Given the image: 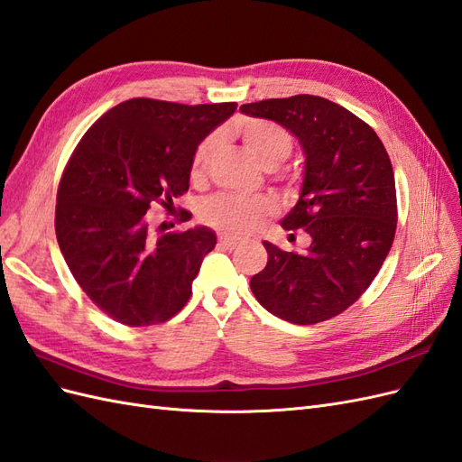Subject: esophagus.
Returning <instances> with one entry per match:
<instances>
[{"label": "esophagus", "mask_w": 462, "mask_h": 462, "mask_svg": "<svg viewBox=\"0 0 462 462\" xmlns=\"http://www.w3.org/2000/svg\"><path fill=\"white\" fill-rule=\"evenodd\" d=\"M218 244H220L222 247H226V250H234V247H238V245H240V240L230 238V236H220V238H218Z\"/></svg>", "instance_id": "1"}]
</instances>
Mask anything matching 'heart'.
Masks as SVG:
<instances>
[{"mask_svg":"<svg viewBox=\"0 0 462 462\" xmlns=\"http://www.w3.org/2000/svg\"><path fill=\"white\" fill-rule=\"evenodd\" d=\"M240 134L247 150L262 162H285L292 150V138L285 128L269 121H245L240 128ZM217 136H207L197 146L193 153L191 173L197 180L205 173L207 165L215 153ZM277 205L269 197H240V195H218L207 200L203 207V218L226 234L245 236L254 232L267 217L273 215Z\"/></svg>","mask_w":462,"mask_h":462,"instance_id":"1","label":"heart"}]
</instances>
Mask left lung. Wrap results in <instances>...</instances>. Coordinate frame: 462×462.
Instances as JSON below:
<instances>
[{
    "label": "left lung",
    "mask_w": 462,
    "mask_h": 462,
    "mask_svg": "<svg viewBox=\"0 0 462 462\" xmlns=\"http://www.w3.org/2000/svg\"><path fill=\"white\" fill-rule=\"evenodd\" d=\"M240 111L269 118L299 140L302 189L281 224L310 236L300 254L263 242L267 265L252 277V292L281 320L324 322L361 297L393 247V163L369 125L324 97L265 99L242 105Z\"/></svg>",
    "instance_id": "1"
}]
</instances>
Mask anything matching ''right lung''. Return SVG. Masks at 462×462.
Here are the masks:
<instances>
[{
    "label": "right lung",
    "mask_w": 462,
    "mask_h": 462,
    "mask_svg": "<svg viewBox=\"0 0 462 462\" xmlns=\"http://www.w3.org/2000/svg\"><path fill=\"white\" fill-rule=\"evenodd\" d=\"M236 107L128 99L79 140L58 187L56 238L78 285L113 320L160 324L191 297L217 234L195 226L156 236L146 212L153 203L173 208L189 189L197 146Z\"/></svg>",
    "instance_id": "1"
}]
</instances>
